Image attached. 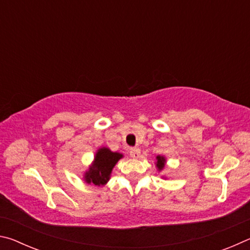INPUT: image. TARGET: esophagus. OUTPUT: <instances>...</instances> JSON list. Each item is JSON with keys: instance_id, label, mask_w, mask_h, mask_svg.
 I'll return each instance as SVG.
<instances>
[{"instance_id": "esophagus-1", "label": "esophagus", "mask_w": 250, "mask_h": 250, "mask_svg": "<svg viewBox=\"0 0 250 250\" xmlns=\"http://www.w3.org/2000/svg\"><path fill=\"white\" fill-rule=\"evenodd\" d=\"M140 153H141V151H140V149H139V147H131V149H130L131 158L138 159L139 156H140Z\"/></svg>"}]
</instances>
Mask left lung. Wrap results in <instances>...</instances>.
I'll return each instance as SVG.
<instances>
[{
    "label": "left lung",
    "instance_id": "obj_1",
    "mask_svg": "<svg viewBox=\"0 0 250 250\" xmlns=\"http://www.w3.org/2000/svg\"><path fill=\"white\" fill-rule=\"evenodd\" d=\"M166 158L162 155H158L156 156V167H158L159 171H162L164 168V166H166Z\"/></svg>",
    "mask_w": 250,
    "mask_h": 250
}]
</instances>
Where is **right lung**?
<instances>
[{"instance_id": "add662e5", "label": "right lung", "mask_w": 250, "mask_h": 250, "mask_svg": "<svg viewBox=\"0 0 250 250\" xmlns=\"http://www.w3.org/2000/svg\"><path fill=\"white\" fill-rule=\"evenodd\" d=\"M121 158H124V155L119 152H112L108 147H100L97 151L89 170L84 173L83 179L86 183L98 186L104 185L110 179L113 167Z\"/></svg>"}]
</instances>
